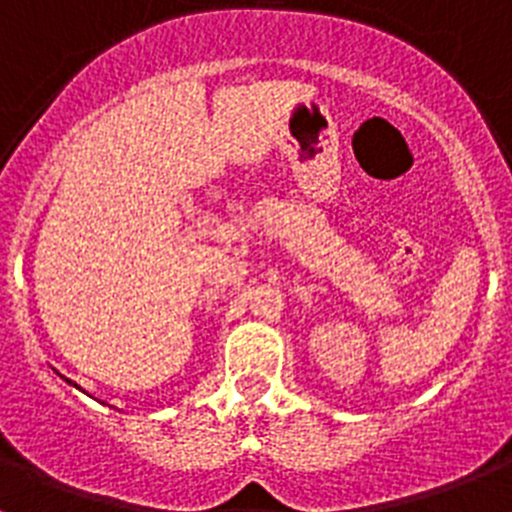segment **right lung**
Instances as JSON below:
<instances>
[{
    "label": "right lung",
    "mask_w": 512,
    "mask_h": 512,
    "mask_svg": "<svg viewBox=\"0 0 512 512\" xmlns=\"http://www.w3.org/2000/svg\"><path fill=\"white\" fill-rule=\"evenodd\" d=\"M66 382H71V379H66Z\"/></svg>",
    "instance_id": "add662e5"
}]
</instances>
